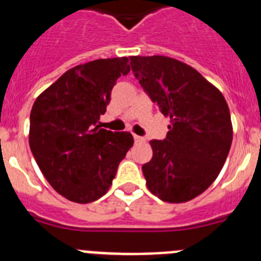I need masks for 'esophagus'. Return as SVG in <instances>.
I'll return each instance as SVG.
<instances>
[{
    "label": "esophagus",
    "instance_id": "34e87169",
    "mask_svg": "<svg viewBox=\"0 0 261 261\" xmlns=\"http://www.w3.org/2000/svg\"><path fill=\"white\" fill-rule=\"evenodd\" d=\"M133 137H135V141H136V142H144V141H145V138L141 137V136L135 135V136H133Z\"/></svg>",
    "mask_w": 261,
    "mask_h": 261
}]
</instances>
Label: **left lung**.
<instances>
[{"label": "left lung", "instance_id": "left-lung-1", "mask_svg": "<svg viewBox=\"0 0 261 261\" xmlns=\"http://www.w3.org/2000/svg\"><path fill=\"white\" fill-rule=\"evenodd\" d=\"M145 93L171 124L163 141L151 140L153 158L142 166L146 186L167 202H186L220 174L232 141L230 111L221 91L199 71L166 56H132Z\"/></svg>", "mask_w": 261, "mask_h": 261}]
</instances>
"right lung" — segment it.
I'll use <instances>...</instances> for the list:
<instances>
[{
    "label": "right lung",
    "mask_w": 261,
    "mask_h": 261,
    "mask_svg": "<svg viewBox=\"0 0 261 261\" xmlns=\"http://www.w3.org/2000/svg\"><path fill=\"white\" fill-rule=\"evenodd\" d=\"M128 57L100 59L70 69L38 96L30 115V147L39 168L65 199L87 204L110 190L132 147L129 132L100 128Z\"/></svg>",
    "instance_id": "add662e5"
}]
</instances>
